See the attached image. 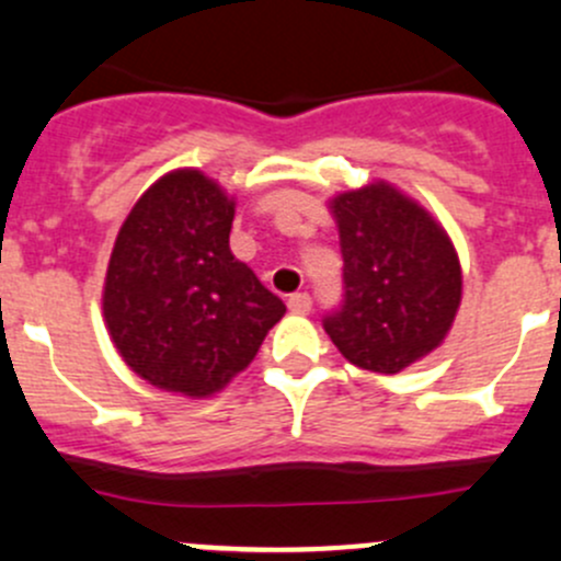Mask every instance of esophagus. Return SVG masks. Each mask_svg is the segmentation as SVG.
Segmentation results:
<instances>
[{
	"label": "esophagus",
	"mask_w": 561,
	"mask_h": 561,
	"mask_svg": "<svg viewBox=\"0 0 561 561\" xmlns=\"http://www.w3.org/2000/svg\"><path fill=\"white\" fill-rule=\"evenodd\" d=\"M287 307H290L293 314H309L312 298H309V293H293V296L287 298Z\"/></svg>",
	"instance_id": "esophagus-1"
}]
</instances>
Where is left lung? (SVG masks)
<instances>
[{"label": "left lung", "instance_id": "1", "mask_svg": "<svg viewBox=\"0 0 561 561\" xmlns=\"http://www.w3.org/2000/svg\"><path fill=\"white\" fill-rule=\"evenodd\" d=\"M344 257L342 309L322 320L358 369L396 375L448 336L461 304V263L443 225L388 181L328 201Z\"/></svg>", "mask_w": 561, "mask_h": 561}]
</instances>
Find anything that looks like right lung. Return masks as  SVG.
<instances>
[{
  "instance_id": "right-lung-1",
  "label": "right lung",
  "mask_w": 561,
  "mask_h": 561,
  "mask_svg": "<svg viewBox=\"0 0 561 561\" xmlns=\"http://www.w3.org/2000/svg\"><path fill=\"white\" fill-rule=\"evenodd\" d=\"M236 201L206 173L157 179L124 219L103 317L124 364L149 386L206 399L257 355L285 304L230 252Z\"/></svg>"
}]
</instances>
